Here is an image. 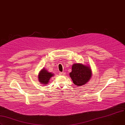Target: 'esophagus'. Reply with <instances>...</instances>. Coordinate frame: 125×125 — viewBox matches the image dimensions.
I'll return each mask as SVG.
<instances>
[{
  "mask_svg": "<svg viewBox=\"0 0 125 125\" xmlns=\"http://www.w3.org/2000/svg\"><path fill=\"white\" fill-rule=\"evenodd\" d=\"M66 74V73L65 72H59V75H65Z\"/></svg>",
  "mask_w": 125,
  "mask_h": 125,
  "instance_id": "obj_1",
  "label": "esophagus"
}]
</instances>
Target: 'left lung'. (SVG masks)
Instances as JSON below:
<instances>
[{"instance_id": "8db88e82", "label": "left lung", "mask_w": 125, "mask_h": 125, "mask_svg": "<svg viewBox=\"0 0 125 125\" xmlns=\"http://www.w3.org/2000/svg\"><path fill=\"white\" fill-rule=\"evenodd\" d=\"M73 83L77 86H82L89 81L92 75L90 66L82 63H75L72 66V71L69 73Z\"/></svg>"}]
</instances>
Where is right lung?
<instances>
[{
  "instance_id": "1",
  "label": "right lung",
  "mask_w": 125,
  "mask_h": 125,
  "mask_svg": "<svg viewBox=\"0 0 125 125\" xmlns=\"http://www.w3.org/2000/svg\"><path fill=\"white\" fill-rule=\"evenodd\" d=\"M54 74L47 71L44 68L42 69L38 74V80L39 82L43 85H47L49 82L50 78L53 76Z\"/></svg>"
}]
</instances>
